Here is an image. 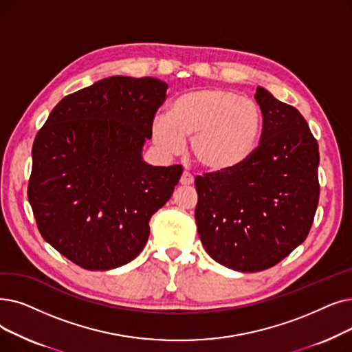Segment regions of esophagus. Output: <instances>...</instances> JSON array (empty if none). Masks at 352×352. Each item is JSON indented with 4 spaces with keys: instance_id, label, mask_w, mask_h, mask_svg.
<instances>
[{
    "instance_id": "34e87169",
    "label": "esophagus",
    "mask_w": 352,
    "mask_h": 352,
    "mask_svg": "<svg viewBox=\"0 0 352 352\" xmlns=\"http://www.w3.org/2000/svg\"><path fill=\"white\" fill-rule=\"evenodd\" d=\"M192 182H194V178H192V175L190 173H187V171L182 173V175L179 178V184L181 186H190V184H192Z\"/></svg>"
}]
</instances>
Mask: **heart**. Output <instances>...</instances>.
Returning a JSON list of instances; mask_svg holds the SVG:
<instances>
[{"mask_svg":"<svg viewBox=\"0 0 352 352\" xmlns=\"http://www.w3.org/2000/svg\"><path fill=\"white\" fill-rule=\"evenodd\" d=\"M263 113L257 103L221 87L188 90L179 95L171 112L151 120L157 148L174 155L191 136V155L203 170L226 173L246 162L257 148Z\"/></svg>","mask_w":352,"mask_h":352,"instance_id":"heart-1","label":"heart"}]
</instances>
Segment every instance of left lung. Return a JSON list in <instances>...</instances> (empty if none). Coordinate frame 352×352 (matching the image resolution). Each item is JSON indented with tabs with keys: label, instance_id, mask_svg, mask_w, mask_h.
<instances>
[{
	"label": "left lung",
	"instance_id": "obj_1",
	"mask_svg": "<svg viewBox=\"0 0 352 352\" xmlns=\"http://www.w3.org/2000/svg\"><path fill=\"white\" fill-rule=\"evenodd\" d=\"M261 144L234 170L195 178V221L206 252L237 272L279 263L307 239L319 200L318 142L294 106L257 86Z\"/></svg>",
	"mask_w": 352,
	"mask_h": 352
}]
</instances>
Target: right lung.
Listing matches in <instances>:
<instances>
[{"instance_id": "add662e5", "label": "right lung", "mask_w": 352, "mask_h": 352, "mask_svg": "<svg viewBox=\"0 0 352 352\" xmlns=\"http://www.w3.org/2000/svg\"><path fill=\"white\" fill-rule=\"evenodd\" d=\"M166 89L155 78L111 76L60 100L36 136L30 206L43 239L83 269L133 261L178 184L181 165L142 158Z\"/></svg>"}]
</instances>
